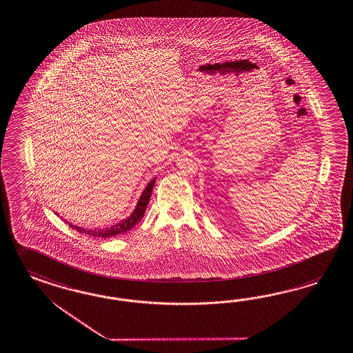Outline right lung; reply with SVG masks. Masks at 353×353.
Masks as SVG:
<instances>
[{
	"label": "right lung",
	"instance_id": "right-lung-1",
	"mask_svg": "<svg viewBox=\"0 0 353 353\" xmlns=\"http://www.w3.org/2000/svg\"><path fill=\"white\" fill-rule=\"evenodd\" d=\"M154 181H156V178L147 184L145 190H143L141 199H139L138 203H137V208L133 211V214L128 217V219H125L124 221L118 223L117 225L105 228V229H84V228L72 225V223H68V224L72 229H75L77 232H79V233L91 235V236H100V238H110V236H117V235L127 233L128 230H130L133 226L136 225L137 223L145 215V208H147V205H148L150 199H151V193H152Z\"/></svg>",
	"mask_w": 353,
	"mask_h": 353
}]
</instances>
